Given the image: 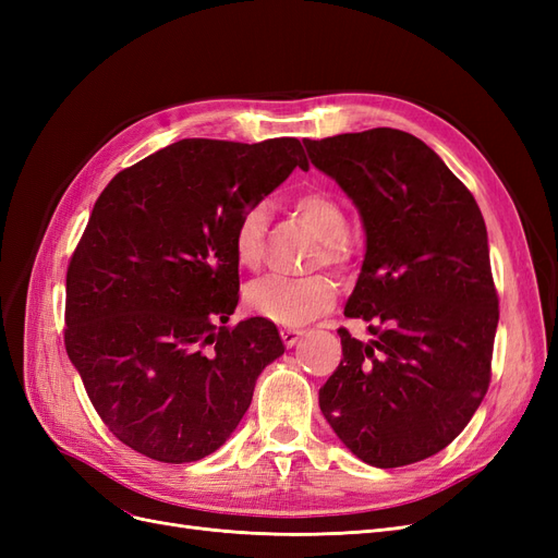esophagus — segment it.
Here are the masks:
<instances>
[{
	"label": "esophagus",
	"instance_id": "esophagus-1",
	"mask_svg": "<svg viewBox=\"0 0 558 558\" xmlns=\"http://www.w3.org/2000/svg\"><path fill=\"white\" fill-rule=\"evenodd\" d=\"M302 335H305V330H300V328H283V330H281V340H283L286 347H295Z\"/></svg>",
	"mask_w": 558,
	"mask_h": 558
}]
</instances>
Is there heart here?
Here are the masks:
<instances>
[{"label":"heart","instance_id":"heart-1","mask_svg":"<svg viewBox=\"0 0 558 558\" xmlns=\"http://www.w3.org/2000/svg\"><path fill=\"white\" fill-rule=\"evenodd\" d=\"M298 214L305 218L312 230L320 238V248L314 256V265H330L335 269H347L351 263V248L344 242L349 221L328 193L310 191L295 199ZM265 226L267 207H246L232 230V253L234 260L244 269H258L265 253ZM246 307L265 320L279 326H305L316 316L328 312L337 298V286L324 275L312 277H267L253 281L246 289Z\"/></svg>","mask_w":558,"mask_h":558}]
</instances>
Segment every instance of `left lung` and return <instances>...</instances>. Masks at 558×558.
I'll list each match as a JSON object with an SVG mask.
<instances>
[{"mask_svg": "<svg viewBox=\"0 0 558 558\" xmlns=\"http://www.w3.org/2000/svg\"><path fill=\"white\" fill-rule=\"evenodd\" d=\"M307 154L356 202L367 251L340 328L342 361L320 386L337 437L375 468L442 451L492 381L498 291L486 226L461 179L414 134L393 128L307 140Z\"/></svg>", "mask_w": 558, "mask_h": 558, "instance_id": "1", "label": "left lung"}]
</instances>
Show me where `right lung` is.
<instances>
[{"label": "right lung", "instance_id": "add662e5", "mask_svg": "<svg viewBox=\"0 0 558 558\" xmlns=\"http://www.w3.org/2000/svg\"><path fill=\"white\" fill-rule=\"evenodd\" d=\"M310 167L295 137L181 140L118 172L66 267L64 349L105 426L160 463L199 461L238 428L272 320L226 326L240 300V214Z\"/></svg>", "mask_w": 558, "mask_h": 558}]
</instances>
